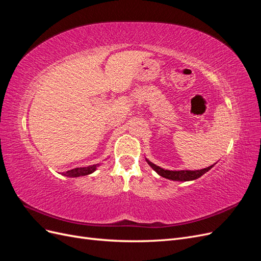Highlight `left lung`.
Listing matches in <instances>:
<instances>
[{
    "label": "left lung",
    "instance_id": "1",
    "mask_svg": "<svg viewBox=\"0 0 261 261\" xmlns=\"http://www.w3.org/2000/svg\"><path fill=\"white\" fill-rule=\"evenodd\" d=\"M146 161L160 176L172 179V180H180V181L193 180V179L198 178L213 167V165H210V167H208L206 169L197 170V171H169V170H164L160 167H158V165L153 164L152 162H150L149 160H146Z\"/></svg>",
    "mask_w": 261,
    "mask_h": 261
}]
</instances>
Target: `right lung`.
<instances>
[{"label": "right lung", "mask_w": 261, "mask_h": 261, "mask_svg": "<svg viewBox=\"0 0 261 261\" xmlns=\"http://www.w3.org/2000/svg\"><path fill=\"white\" fill-rule=\"evenodd\" d=\"M99 164H94V165H89V167H84V168H76L73 170H69L65 173H63V175L68 176V177H78V176H84V175H88L90 173L94 172L97 169Z\"/></svg>", "instance_id": "right-lung-1"}]
</instances>
